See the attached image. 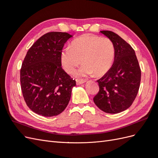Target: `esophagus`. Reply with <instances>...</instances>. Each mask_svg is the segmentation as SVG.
I'll use <instances>...</instances> for the list:
<instances>
[{
    "label": "esophagus",
    "instance_id": "obj_1",
    "mask_svg": "<svg viewBox=\"0 0 158 158\" xmlns=\"http://www.w3.org/2000/svg\"><path fill=\"white\" fill-rule=\"evenodd\" d=\"M85 82H86V81L84 80H76V84L80 85V84L85 83Z\"/></svg>",
    "mask_w": 158,
    "mask_h": 158
}]
</instances>
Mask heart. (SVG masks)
I'll use <instances>...</instances> for the list:
<instances>
[{
    "instance_id": "heart-1",
    "label": "heart",
    "mask_w": 158,
    "mask_h": 158,
    "mask_svg": "<svg viewBox=\"0 0 158 158\" xmlns=\"http://www.w3.org/2000/svg\"><path fill=\"white\" fill-rule=\"evenodd\" d=\"M114 57V46L107 37L84 35L72 41L60 52V60L66 72L72 74L76 66L83 63L76 72L77 77H85L95 73L101 76L111 68Z\"/></svg>"
}]
</instances>
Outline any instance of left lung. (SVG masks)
I'll use <instances>...</instances> for the list:
<instances>
[{
  "label": "left lung",
  "instance_id": "1",
  "mask_svg": "<svg viewBox=\"0 0 158 158\" xmlns=\"http://www.w3.org/2000/svg\"><path fill=\"white\" fill-rule=\"evenodd\" d=\"M114 46L112 66L97 82L99 91L94 98L102 111L115 114L130 107L140 88L141 70L135 50L127 42L111 31H101Z\"/></svg>",
  "mask_w": 158,
  "mask_h": 158
}]
</instances>
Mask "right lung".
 Instances as JSON below:
<instances>
[{"label": "right lung", "instance_id": "add662e5", "mask_svg": "<svg viewBox=\"0 0 158 158\" xmlns=\"http://www.w3.org/2000/svg\"><path fill=\"white\" fill-rule=\"evenodd\" d=\"M72 37L66 32L47 33L33 44L23 61V97L28 107L40 115H58L68 106L76 81L62 68L60 55Z\"/></svg>", "mask_w": 158, "mask_h": 158}]
</instances>
